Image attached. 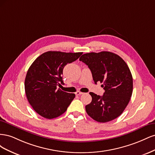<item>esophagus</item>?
Listing matches in <instances>:
<instances>
[{"instance_id":"34e87169","label":"esophagus","mask_w":155,"mask_h":155,"mask_svg":"<svg viewBox=\"0 0 155 155\" xmlns=\"http://www.w3.org/2000/svg\"><path fill=\"white\" fill-rule=\"evenodd\" d=\"M83 92H80V91H77L76 92V95H78V96H79V95H81V94H83Z\"/></svg>"}]
</instances>
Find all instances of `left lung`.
Instances as JSON below:
<instances>
[{
    "label": "left lung",
    "mask_w": 155,
    "mask_h": 155,
    "mask_svg": "<svg viewBox=\"0 0 155 155\" xmlns=\"http://www.w3.org/2000/svg\"><path fill=\"white\" fill-rule=\"evenodd\" d=\"M92 72L93 80L102 83L105 92L100 96L90 92L91 104L85 106L88 115L100 123L120 116L132 96L133 81L129 67L118 55L110 51L91 52L81 56Z\"/></svg>",
    "instance_id": "left-lung-1"
}]
</instances>
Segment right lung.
<instances>
[{
  "instance_id": "obj_1",
  "label": "right lung",
  "mask_w": 155,
  "mask_h": 155,
  "mask_svg": "<svg viewBox=\"0 0 155 155\" xmlns=\"http://www.w3.org/2000/svg\"><path fill=\"white\" fill-rule=\"evenodd\" d=\"M82 54L48 51L31 64L26 76L25 88L28 101L37 114L53 119L67 110L75 94L58 89L57 86L64 84L62 74L65 65L75 61Z\"/></svg>"
}]
</instances>
